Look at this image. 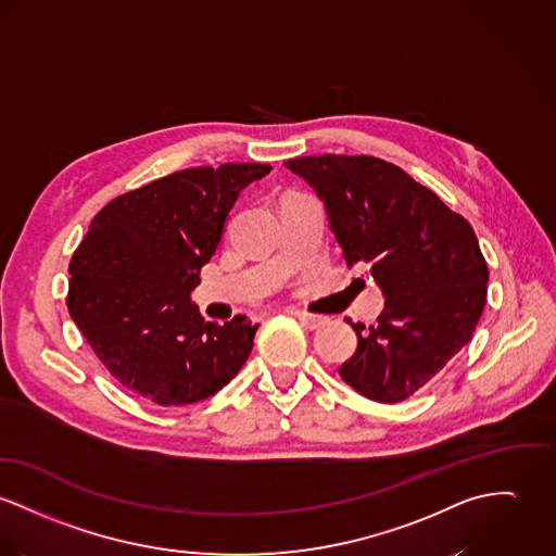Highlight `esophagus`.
Returning <instances> with one entry per match:
<instances>
[{"instance_id": "obj_1", "label": "esophagus", "mask_w": 556, "mask_h": 556, "mask_svg": "<svg viewBox=\"0 0 556 556\" xmlns=\"http://www.w3.org/2000/svg\"><path fill=\"white\" fill-rule=\"evenodd\" d=\"M292 315H296L300 321H302V326H306L308 330H317L319 326H324V324H326V317H321V315H315V313H306V311H292Z\"/></svg>"}]
</instances>
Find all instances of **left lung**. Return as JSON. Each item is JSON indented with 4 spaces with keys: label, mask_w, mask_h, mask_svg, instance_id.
Masks as SVG:
<instances>
[{
    "label": "left lung",
    "mask_w": 556,
    "mask_h": 556,
    "mask_svg": "<svg viewBox=\"0 0 556 556\" xmlns=\"http://www.w3.org/2000/svg\"><path fill=\"white\" fill-rule=\"evenodd\" d=\"M321 199L346 264L364 262L383 294L379 324H351L355 353L342 381L395 404L431 381L468 342L486 302L476 235L429 188L375 156L283 163Z\"/></svg>",
    "instance_id": "left-lung-1"
}]
</instances>
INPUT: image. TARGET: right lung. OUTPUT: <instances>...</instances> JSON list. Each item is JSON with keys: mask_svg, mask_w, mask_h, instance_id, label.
Listing matches in <instances>:
<instances>
[{"mask_svg": "<svg viewBox=\"0 0 556 556\" xmlns=\"http://www.w3.org/2000/svg\"><path fill=\"white\" fill-rule=\"evenodd\" d=\"M270 165L175 172L108 203L70 264L67 308L128 393L159 406L207 400L248 362L257 324H212L190 292L222 241L239 192Z\"/></svg>", "mask_w": 556, "mask_h": 556, "instance_id": "obj_1", "label": "right lung"}]
</instances>
